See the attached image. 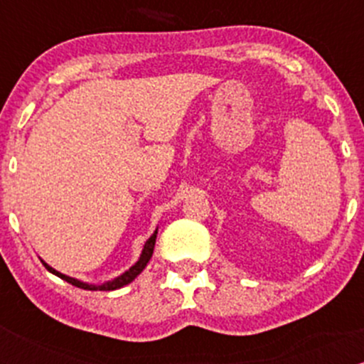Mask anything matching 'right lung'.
Returning a JSON list of instances; mask_svg holds the SVG:
<instances>
[{"label": "right lung", "instance_id": "add662e5", "mask_svg": "<svg viewBox=\"0 0 364 364\" xmlns=\"http://www.w3.org/2000/svg\"><path fill=\"white\" fill-rule=\"evenodd\" d=\"M156 234H159V230H155V232H153V236L149 237L148 241H146L144 248H142L141 257H139V260L134 264V266L130 267V269L124 271V273L121 274V277L114 278V280H111V282H105V284H102V285H91V284H86V282L75 280V278L67 277V274H63V273H60V271H56V269H54V267H50L49 264L43 262V260H42V264L47 267V269L50 271V273L56 274V277H60L61 280L68 282V284L75 285V287H79V289H86V291H116V289H121V287H124V285L130 284V282H134L135 278H137L139 274L142 273V269H144V267L148 266L149 259H151V255H153V250H155Z\"/></svg>", "mask_w": 364, "mask_h": 364}]
</instances>
